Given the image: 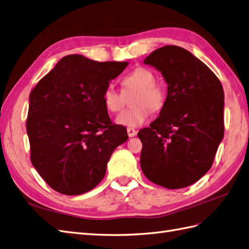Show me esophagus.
<instances>
[{
  "label": "esophagus",
  "instance_id": "34e87169",
  "mask_svg": "<svg viewBox=\"0 0 249 249\" xmlns=\"http://www.w3.org/2000/svg\"><path fill=\"white\" fill-rule=\"evenodd\" d=\"M126 132H127V135H129V137L136 136V134H137V131L135 130V129H133V127H127Z\"/></svg>",
  "mask_w": 249,
  "mask_h": 249
}]
</instances>
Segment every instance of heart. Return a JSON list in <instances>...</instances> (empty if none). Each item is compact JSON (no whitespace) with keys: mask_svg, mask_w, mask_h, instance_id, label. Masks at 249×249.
I'll use <instances>...</instances> for the list:
<instances>
[{"mask_svg":"<svg viewBox=\"0 0 249 249\" xmlns=\"http://www.w3.org/2000/svg\"><path fill=\"white\" fill-rule=\"evenodd\" d=\"M124 88H136L137 92L134 96L133 104L136 106L126 109L118 114L115 122L127 127H137L142 125L150 116V108L160 110L165 104L164 89L156 84L154 72L145 67H137L123 79ZM105 107L112 113L123 109V95L113 85H108L103 92Z\"/></svg>","mask_w":249,"mask_h":249,"instance_id":"obj_1","label":"heart"}]
</instances>
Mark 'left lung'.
Instances as JSON below:
<instances>
[{
  "mask_svg": "<svg viewBox=\"0 0 249 249\" xmlns=\"http://www.w3.org/2000/svg\"><path fill=\"white\" fill-rule=\"evenodd\" d=\"M143 62L162 73L167 96L159 116L138 133L140 166L150 182L180 189L212 166L224 133L223 88L215 73L183 48H160Z\"/></svg>",
  "mask_w": 249,
  "mask_h": 249,
  "instance_id": "obj_1",
  "label": "left lung"
}]
</instances>
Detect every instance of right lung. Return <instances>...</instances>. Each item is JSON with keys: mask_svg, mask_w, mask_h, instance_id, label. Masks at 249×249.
I'll return each mask as SVG.
<instances>
[{"mask_svg": "<svg viewBox=\"0 0 249 249\" xmlns=\"http://www.w3.org/2000/svg\"><path fill=\"white\" fill-rule=\"evenodd\" d=\"M127 64L65 56L30 93L31 162L57 192L93 189L106 175L112 153L129 138L124 126L111 123L103 102L105 88Z\"/></svg>", "mask_w": 249, "mask_h": 249, "instance_id": "1", "label": "right lung"}]
</instances>
